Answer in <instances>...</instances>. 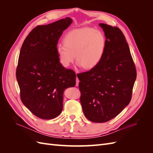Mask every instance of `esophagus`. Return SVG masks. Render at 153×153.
Returning <instances> with one entry per match:
<instances>
[{
  "label": "esophagus",
  "mask_w": 153,
  "mask_h": 153,
  "mask_svg": "<svg viewBox=\"0 0 153 153\" xmlns=\"http://www.w3.org/2000/svg\"><path fill=\"white\" fill-rule=\"evenodd\" d=\"M78 84H79V80H78V78L76 77V86H78Z\"/></svg>",
  "instance_id": "obj_1"
}]
</instances>
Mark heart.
I'll list each match as a JSON object with an SVG mask.
<instances>
[{"instance_id":"1","label":"heart","mask_w":153,"mask_h":153,"mask_svg":"<svg viewBox=\"0 0 153 153\" xmlns=\"http://www.w3.org/2000/svg\"><path fill=\"white\" fill-rule=\"evenodd\" d=\"M63 45L57 47L59 61L68 67L74 59L84 69L95 68L102 59L106 48L105 35L91 27L71 30L63 39Z\"/></svg>"}]
</instances>
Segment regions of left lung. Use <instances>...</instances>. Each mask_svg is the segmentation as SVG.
Returning a JSON list of instances; mask_svg holds the SVG:
<instances>
[{"instance_id":"obj_1","label":"left lung","mask_w":153,"mask_h":153,"mask_svg":"<svg viewBox=\"0 0 153 153\" xmlns=\"http://www.w3.org/2000/svg\"><path fill=\"white\" fill-rule=\"evenodd\" d=\"M106 37L100 62L78 74L83 112L89 121L105 123L129 103L137 71L126 38L117 27L100 24Z\"/></svg>"}]
</instances>
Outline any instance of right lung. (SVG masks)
<instances>
[{
  "label": "right lung",
  "instance_id": "add662e5",
  "mask_svg": "<svg viewBox=\"0 0 153 153\" xmlns=\"http://www.w3.org/2000/svg\"><path fill=\"white\" fill-rule=\"evenodd\" d=\"M72 23L66 17L48 25H38L22 46L16 76L22 103L36 117L54 119L63 108V92L75 86L76 74L59 62L57 45Z\"/></svg>",
  "mask_w": 153,
  "mask_h": 153
}]
</instances>
